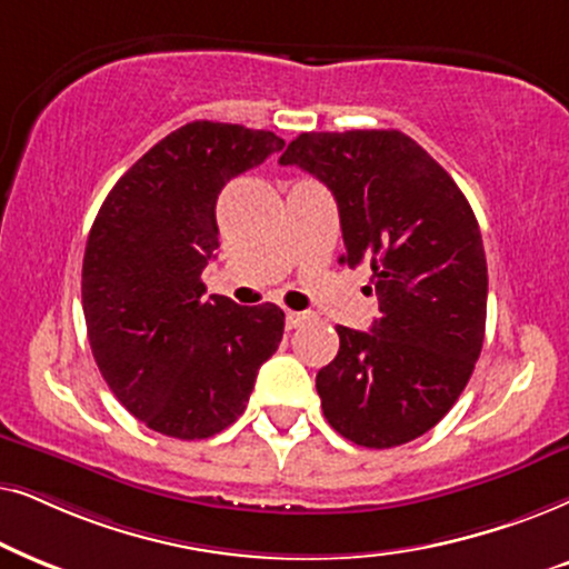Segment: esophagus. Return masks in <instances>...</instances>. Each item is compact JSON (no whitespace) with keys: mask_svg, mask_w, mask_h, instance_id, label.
Wrapping results in <instances>:
<instances>
[{"mask_svg":"<svg viewBox=\"0 0 569 569\" xmlns=\"http://www.w3.org/2000/svg\"><path fill=\"white\" fill-rule=\"evenodd\" d=\"M309 320L307 312H286V328L293 330L299 328V325H305Z\"/></svg>","mask_w":569,"mask_h":569,"instance_id":"esophagus-1","label":"esophagus"}]
</instances>
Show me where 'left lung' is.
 Segmentation results:
<instances>
[{
  "label": "left lung",
  "instance_id": "obj_1",
  "mask_svg": "<svg viewBox=\"0 0 569 569\" xmlns=\"http://www.w3.org/2000/svg\"><path fill=\"white\" fill-rule=\"evenodd\" d=\"M280 163L330 189L340 262H367L380 301L369 332L338 328V356L317 372L325 419L361 448L411 442L456 406L483 346L489 280L473 210L398 130L305 132Z\"/></svg>",
  "mask_w": 569,
  "mask_h": 569
}]
</instances>
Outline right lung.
I'll return each instance as SVG.
<instances>
[{
	"label": "right lung",
	"instance_id": "right-lung-1",
	"mask_svg": "<svg viewBox=\"0 0 569 569\" xmlns=\"http://www.w3.org/2000/svg\"><path fill=\"white\" fill-rule=\"evenodd\" d=\"M283 148L268 130L189 121L156 142L98 210L82 260V312L106 385L146 427L208 439L244 413L283 338V309L206 293L216 202Z\"/></svg>",
	"mask_w": 569,
	"mask_h": 569
}]
</instances>
